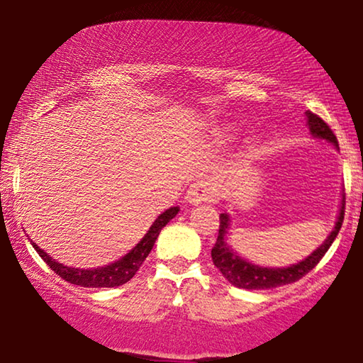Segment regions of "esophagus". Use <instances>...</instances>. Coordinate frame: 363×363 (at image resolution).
I'll return each mask as SVG.
<instances>
[{"label": "esophagus", "mask_w": 363, "mask_h": 363, "mask_svg": "<svg viewBox=\"0 0 363 363\" xmlns=\"http://www.w3.org/2000/svg\"><path fill=\"white\" fill-rule=\"evenodd\" d=\"M186 203L190 205H198V203L203 201H211L216 198V190L213 186V183H210L208 180H196L193 182L190 188L186 191Z\"/></svg>", "instance_id": "34e87169"}]
</instances>
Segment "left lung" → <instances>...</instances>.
I'll use <instances>...</instances> for the list:
<instances>
[{
    "label": "left lung",
    "mask_w": 363,
    "mask_h": 363,
    "mask_svg": "<svg viewBox=\"0 0 363 363\" xmlns=\"http://www.w3.org/2000/svg\"><path fill=\"white\" fill-rule=\"evenodd\" d=\"M307 117V125H309L311 135L319 140H325L339 148V142L334 132L330 130L329 125L322 121L320 117H317L315 113L311 111L306 112ZM344 210H345V195H342V203L339 216H337L334 230L329 233V236L325 238L324 242L317 247L315 251H312L309 256L304 259L296 262V264L286 266V267H266L255 264V262L245 259V257L238 256L230 246L226 245V235L230 230L231 220L228 213H221L220 215V230H218V240L211 250V259L218 269L221 271V274L231 282L233 286L240 287V289L247 291H259V289H274V287L291 284V282L299 281L302 276H306L311 269H314L327 250L332 246V242L339 235L342 223H344Z\"/></svg>",
    "instance_id": "obj_1"
}]
</instances>
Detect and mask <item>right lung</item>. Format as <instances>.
<instances>
[{
  "label": "right lung",
  "mask_w": 363,
  "mask_h": 363,
  "mask_svg": "<svg viewBox=\"0 0 363 363\" xmlns=\"http://www.w3.org/2000/svg\"><path fill=\"white\" fill-rule=\"evenodd\" d=\"M180 211L178 206L168 208L158 215V218L153 221L150 230L147 231V235L127 252L125 256H122L118 261H113L111 264L102 266V267H94V269H79V267H69L64 266L56 259H52L48 252H44L36 242L31 240V245L34 250L38 251V255L43 257L44 262L56 272L57 276H61L64 281L71 282V284L82 286V287H117L125 284L135 276V272L140 269L142 262L145 261V257L150 255L153 245H155L158 235H160L162 228L167 226V223L172 218L177 216V213Z\"/></svg>",
  "instance_id": "obj_1"
}]
</instances>
